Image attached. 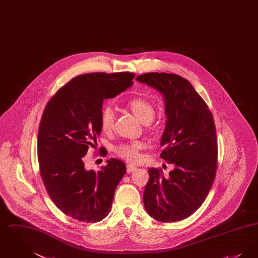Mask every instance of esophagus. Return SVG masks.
Segmentation results:
<instances>
[{"label": "esophagus", "instance_id": "34e87169", "mask_svg": "<svg viewBox=\"0 0 258 258\" xmlns=\"http://www.w3.org/2000/svg\"><path fill=\"white\" fill-rule=\"evenodd\" d=\"M137 168H136V166L135 165H132V164H127L126 165V171L127 173H132V172L135 171Z\"/></svg>", "mask_w": 258, "mask_h": 258}]
</instances>
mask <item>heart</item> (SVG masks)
<instances>
[{"mask_svg":"<svg viewBox=\"0 0 258 258\" xmlns=\"http://www.w3.org/2000/svg\"><path fill=\"white\" fill-rule=\"evenodd\" d=\"M127 107L135 114V116L147 125L153 127L155 125V107L153 103L147 98L138 97L133 98L127 102ZM115 114L114 110L109 105H104L100 111V126L104 132H110L114 126ZM146 143L141 140L122 143L114 149L115 154L124 160L136 163L141 160L140 152L145 149Z\"/></svg>","mask_w":258,"mask_h":258,"instance_id":"1","label":"heart"}]
</instances>
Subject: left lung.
Segmentation results:
<instances>
[{"mask_svg":"<svg viewBox=\"0 0 258 258\" xmlns=\"http://www.w3.org/2000/svg\"><path fill=\"white\" fill-rule=\"evenodd\" d=\"M136 80L164 97L167 120L160 158L175 165L167 177L160 168L149 169L144 206L157 221H182L202 205L215 181L218 141L213 114L192 85L177 74L148 73Z\"/></svg>","mask_w":258,"mask_h":258,"instance_id":"left-lung-1","label":"left lung"}]
</instances>
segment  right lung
<instances>
[{"label": "right lung", "instance_id": "1", "mask_svg": "<svg viewBox=\"0 0 258 258\" xmlns=\"http://www.w3.org/2000/svg\"><path fill=\"white\" fill-rule=\"evenodd\" d=\"M135 76L78 75L56 92L43 110L37 135L40 176L53 203L74 220L98 222L110 212L125 164L110 159L99 171L87 170L83 157L101 132L103 100L132 86Z\"/></svg>", "mask_w": 258, "mask_h": 258}]
</instances>
